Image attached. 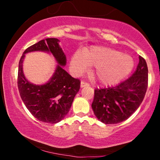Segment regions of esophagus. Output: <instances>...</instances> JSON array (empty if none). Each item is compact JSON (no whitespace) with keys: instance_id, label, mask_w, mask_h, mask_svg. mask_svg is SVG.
I'll use <instances>...</instances> for the list:
<instances>
[{"instance_id":"1","label":"esophagus","mask_w":160,"mask_h":160,"mask_svg":"<svg viewBox=\"0 0 160 160\" xmlns=\"http://www.w3.org/2000/svg\"><path fill=\"white\" fill-rule=\"evenodd\" d=\"M89 85H89V84H88V82H84V81H82V82H80V88H84V87L89 86Z\"/></svg>"}]
</instances>
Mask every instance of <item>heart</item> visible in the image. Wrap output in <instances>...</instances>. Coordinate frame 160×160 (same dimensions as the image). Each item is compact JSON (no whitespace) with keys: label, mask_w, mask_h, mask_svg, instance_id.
Masks as SVG:
<instances>
[{"label":"heart","mask_w":160,"mask_h":160,"mask_svg":"<svg viewBox=\"0 0 160 160\" xmlns=\"http://www.w3.org/2000/svg\"><path fill=\"white\" fill-rule=\"evenodd\" d=\"M72 70L80 74L90 66H94L93 74L100 83L112 85L118 82L131 72L133 59L127 54L112 48L93 46L72 56Z\"/></svg>","instance_id":"1"}]
</instances>
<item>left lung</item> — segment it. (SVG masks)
Here are the masks:
<instances>
[{
  "label": "left lung",
  "mask_w": 160,
  "mask_h": 160,
  "mask_svg": "<svg viewBox=\"0 0 160 160\" xmlns=\"http://www.w3.org/2000/svg\"><path fill=\"white\" fill-rule=\"evenodd\" d=\"M148 83V69L139 56L137 68L131 77L118 85L94 90L92 108L96 117L105 124H116L128 119L144 99Z\"/></svg>",
  "instance_id": "8db88e82"
}]
</instances>
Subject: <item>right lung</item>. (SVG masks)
I'll return each mask as SVG.
<instances>
[{
    "label": "right lung",
    "mask_w": 160,
    "mask_h": 160,
    "mask_svg": "<svg viewBox=\"0 0 160 160\" xmlns=\"http://www.w3.org/2000/svg\"><path fill=\"white\" fill-rule=\"evenodd\" d=\"M59 42L56 38L41 40L27 48L19 62L18 86L21 99L35 118L47 123H56L63 120L80 88V81L63 69L66 56ZM34 51L51 53L58 63L52 77L43 85L30 83L23 72L25 54Z\"/></svg>",
    "instance_id": "right-lung-1"
}]
</instances>
